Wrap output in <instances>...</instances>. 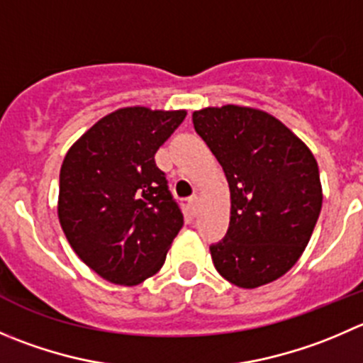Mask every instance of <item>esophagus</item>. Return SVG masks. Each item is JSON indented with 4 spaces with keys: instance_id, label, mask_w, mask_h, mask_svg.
<instances>
[{
    "instance_id": "34e87169",
    "label": "esophagus",
    "mask_w": 363,
    "mask_h": 363,
    "mask_svg": "<svg viewBox=\"0 0 363 363\" xmlns=\"http://www.w3.org/2000/svg\"><path fill=\"white\" fill-rule=\"evenodd\" d=\"M196 206H199V196L191 195V196H189V199H188V207H189V209H191L193 214L196 213Z\"/></svg>"
}]
</instances>
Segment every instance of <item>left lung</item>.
<instances>
[{
  "instance_id": "8db88e82",
  "label": "left lung",
  "mask_w": 363,
  "mask_h": 363,
  "mask_svg": "<svg viewBox=\"0 0 363 363\" xmlns=\"http://www.w3.org/2000/svg\"><path fill=\"white\" fill-rule=\"evenodd\" d=\"M193 125L230 188L227 235L211 246L214 267L242 289L280 279L301 257L321 213L314 154L279 118L257 108H203L193 113Z\"/></svg>"
}]
</instances>
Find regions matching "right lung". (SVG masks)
Masks as SVG:
<instances>
[{"instance_id": "add662e5", "label": "right lung", "mask_w": 363, "mask_h": 363, "mask_svg": "<svg viewBox=\"0 0 363 363\" xmlns=\"http://www.w3.org/2000/svg\"><path fill=\"white\" fill-rule=\"evenodd\" d=\"M184 117L186 110L121 108L65 154L60 225L76 255L108 282L138 286L156 275L184 223L154 161Z\"/></svg>"}]
</instances>
